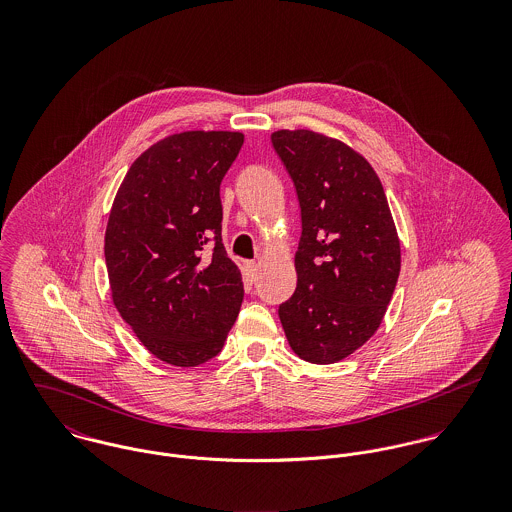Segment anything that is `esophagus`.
I'll list each match as a JSON object with an SVG mask.
<instances>
[{"label": "esophagus", "mask_w": 512, "mask_h": 512, "mask_svg": "<svg viewBox=\"0 0 512 512\" xmlns=\"http://www.w3.org/2000/svg\"><path fill=\"white\" fill-rule=\"evenodd\" d=\"M246 266V274H248V278H250V282H254L256 280V274H258V262H246L244 264Z\"/></svg>", "instance_id": "esophagus-1"}]
</instances>
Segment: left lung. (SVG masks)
Returning <instances> with one entry per match:
<instances>
[{
    "label": "left lung",
    "mask_w": 512,
    "mask_h": 512,
    "mask_svg": "<svg viewBox=\"0 0 512 512\" xmlns=\"http://www.w3.org/2000/svg\"><path fill=\"white\" fill-rule=\"evenodd\" d=\"M272 146L301 209L297 288L280 305V321L299 359L331 365L382 323L400 274V240L361 153L311 130L274 132Z\"/></svg>",
    "instance_id": "1"
}]
</instances>
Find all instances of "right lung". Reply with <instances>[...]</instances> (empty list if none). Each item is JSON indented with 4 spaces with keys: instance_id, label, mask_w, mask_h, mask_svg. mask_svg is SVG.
<instances>
[{
    "instance_id": "obj_1",
    "label": "right lung",
    "mask_w": 512,
    "mask_h": 512,
    "mask_svg": "<svg viewBox=\"0 0 512 512\" xmlns=\"http://www.w3.org/2000/svg\"><path fill=\"white\" fill-rule=\"evenodd\" d=\"M240 132H183L128 169L104 238L116 309L147 351L173 366L217 357L244 286L222 244L220 181Z\"/></svg>"
}]
</instances>
